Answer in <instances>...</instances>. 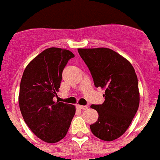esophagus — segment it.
<instances>
[{
    "instance_id": "esophagus-1",
    "label": "esophagus",
    "mask_w": 160,
    "mask_h": 160,
    "mask_svg": "<svg viewBox=\"0 0 160 160\" xmlns=\"http://www.w3.org/2000/svg\"><path fill=\"white\" fill-rule=\"evenodd\" d=\"M77 107L78 109H80V110H87L88 107H87V106H82V105H77L76 106Z\"/></svg>"
}]
</instances>
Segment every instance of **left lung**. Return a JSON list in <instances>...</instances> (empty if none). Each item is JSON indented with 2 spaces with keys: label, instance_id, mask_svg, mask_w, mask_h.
Returning a JSON list of instances; mask_svg holds the SVG:
<instances>
[{
  "label": "left lung",
  "instance_id": "obj_1",
  "mask_svg": "<svg viewBox=\"0 0 160 160\" xmlns=\"http://www.w3.org/2000/svg\"><path fill=\"white\" fill-rule=\"evenodd\" d=\"M88 66L96 87L105 90L102 105H91L98 118L90 126L103 141L122 136L129 128L139 106L138 78L128 59L108 48L78 49Z\"/></svg>",
  "mask_w": 160,
  "mask_h": 160
}]
</instances>
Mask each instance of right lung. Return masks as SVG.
<instances>
[{"instance_id": "add662e5", "label": "right lung", "mask_w": 160, "mask_h": 160, "mask_svg": "<svg viewBox=\"0 0 160 160\" xmlns=\"http://www.w3.org/2000/svg\"><path fill=\"white\" fill-rule=\"evenodd\" d=\"M73 57L68 49L48 48L27 65L21 80L18 102L24 121L48 143L66 136L75 114L74 105L53 100L58 96L65 66Z\"/></svg>"}]
</instances>
